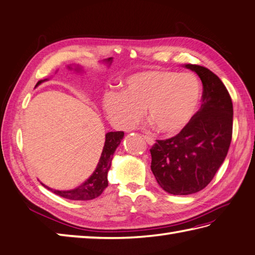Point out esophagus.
<instances>
[{"label":"esophagus","instance_id":"34e87169","mask_svg":"<svg viewBox=\"0 0 255 255\" xmlns=\"http://www.w3.org/2000/svg\"><path fill=\"white\" fill-rule=\"evenodd\" d=\"M143 138H145V140L147 141V143L148 145H154V142H155V140H154V138L152 137H150V136H142Z\"/></svg>","mask_w":255,"mask_h":255}]
</instances>
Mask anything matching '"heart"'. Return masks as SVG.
<instances>
[{
  "mask_svg": "<svg viewBox=\"0 0 255 255\" xmlns=\"http://www.w3.org/2000/svg\"><path fill=\"white\" fill-rule=\"evenodd\" d=\"M200 99V81L192 73L147 70L128 77L120 94L106 95L104 109L122 129L135 127L145 110L147 120L156 131L174 135L191 122Z\"/></svg>",
  "mask_w": 255,
  "mask_h": 255,
  "instance_id": "heart-1",
  "label": "heart"
}]
</instances>
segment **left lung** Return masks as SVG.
I'll list each match as a JSON object with an SVG mask.
<instances>
[{"label": "left lung", "mask_w": 255, "mask_h": 255, "mask_svg": "<svg viewBox=\"0 0 255 255\" xmlns=\"http://www.w3.org/2000/svg\"><path fill=\"white\" fill-rule=\"evenodd\" d=\"M203 83L202 106L177 135L150 148L151 172L165 192L189 195L205 188L228 155L233 104L224 83L207 68L185 64Z\"/></svg>", "instance_id": "obj_1"}]
</instances>
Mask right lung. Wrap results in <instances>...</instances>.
Here are the masks:
<instances>
[{
	"label": "right lung",
	"instance_id": "add662e5",
	"mask_svg": "<svg viewBox=\"0 0 255 255\" xmlns=\"http://www.w3.org/2000/svg\"><path fill=\"white\" fill-rule=\"evenodd\" d=\"M113 58L106 59V62L112 63ZM71 69V67H69ZM76 71H81L79 67L76 68ZM45 80H40L36 83V86H39L40 83L44 82ZM124 138V131H110L106 133V140L105 145L103 148V152H101L100 159L98 161V165L95 169V172L88 178L85 183H82L80 186H78L70 191H57V189H52L48 186H45L42 184L44 187H47L49 191L53 192L57 195L61 196L63 198H67V200H72V201H90L94 200V198L98 197L101 195V193L105 191V188L108 186V178L107 174L108 170L112 166V160H113V155L115 150L117 149L119 146L120 141L123 140Z\"/></svg>",
	"mask_w": 255,
	"mask_h": 255
}]
</instances>
